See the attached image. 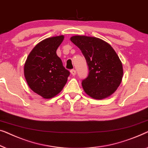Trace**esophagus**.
Here are the masks:
<instances>
[{"instance_id":"esophagus-1","label":"esophagus","mask_w":148,"mask_h":148,"mask_svg":"<svg viewBox=\"0 0 148 148\" xmlns=\"http://www.w3.org/2000/svg\"><path fill=\"white\" fill-rule=\"evenodd\" d=\"M70 73H71L72 76H75V75H76V71L75 70L72 69V70H70Z\"/></svg>"}]
</instances>
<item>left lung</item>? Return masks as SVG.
<instances>
[{
  "mask_svg": "<svg viewBox=\"0 0 148 148\" xmlns=\"http://www.w3.org/2000/svg\"><path fill=\"white\" fill-rule=\"evenodd\" d=\"M80 49L88 66V75L82 82L84 92L95 99H105L117 89L123 70L113 47L95 37L75 35L70 38Z\"/></svg>",
  "mask_w": 148,
  "mask_h": 148,
  "instance_id": "8db88e82",
  "label": "left lung"
}]
</instances>
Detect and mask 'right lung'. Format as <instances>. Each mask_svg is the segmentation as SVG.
<instances>
[{
  "label": "right lung",
  "mask_w": 148,
  "mask_h": 148,
  "mask_svg": "<svg viewBox=\"0 0 148 148\" xmlns=\"http://www.w3.org/2000/svg\"><path fill=\"white\" fill-rule=\"evenodd\" d=\"M64 38V35H59L41 41L25 64L24 75L29 86L44 99H51L61 92L70 75L56 53Z\"/></svg>",
  "instance_id": "1"
}]
</instances>
